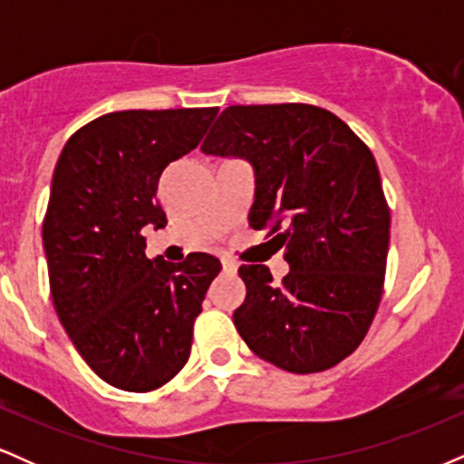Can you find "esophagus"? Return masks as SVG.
I'll use <instances>...</instances> for the list:
<instances>
[{
  "instance_id": "34e87169",
  "label": "esophagus",
  "mask_w": 464,
  "mask_h": 464,
  "mask_svg": "<svg viewBox=\"0 0 464 464\" xmlns=\"http://www.w3.org/2000/svg\"><path fill=\"white\" fill-rule=\"evenodd\" d=\"M237 268H239V264L236 262V259H222V270H225V273L236 275Z\"/></svg>"
}]
</instances>
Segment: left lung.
Returning <instances> with one entry per match:
<instances>
[{
	"label": "left lung",
	"mask_w": 464,
	"mask_h": 464,
	"mask_svg": "<svg viewBox=\"0 0 464 464\" xmlns=\"http://www.w3.org/2000/svg\"><path fill=\"white\" fill-rule=\"evenodd\" d=\"M200 150L255 169L248 222L285 248L290 273L244 264L246 299L233 312L255 355L299 372L327 371L369 332L391 242V209L372 152L321 106H227Z\"/></svg>",
	"instance_id": "8db88e82"
}]
</instances>
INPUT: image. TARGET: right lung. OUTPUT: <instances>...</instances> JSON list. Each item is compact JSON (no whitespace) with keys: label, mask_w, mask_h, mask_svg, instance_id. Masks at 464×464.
Wrapping results in <instances>:
<instances>
[{"label":"right lung","mask_w":464,"mask_h":464,"mask_svg":"<svg viewBox=\"0 0 464 464\" xmlns=\"http://www.w3.org/2000/svg\"><path fill=\"white\" fill-rule=\"evenodd\" d=\"M218 106L117 111L73 132L58 157L44 220L54 310L106 384L150 392L189 360L194 321L222 266L146 257L141 228H163L159 177L198 146Z\"/></svg>","instance_id":"right-lung-1"}]
</instances>
